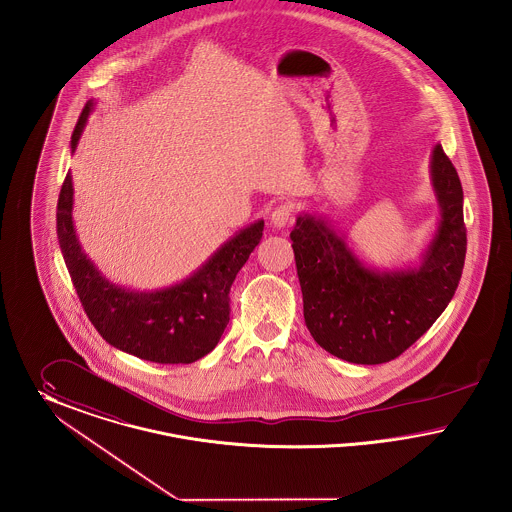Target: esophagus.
<instances>
[{"instance_id":"obj_1","label":"esophagus","mask_w":512,"mask_h":512,"mask_svg":"<svg viewBox=\"0 0 512 512\" xmlns=\"http://www.w3.org/2000/svg\"><path fill=\"white\" fill-rule=\"evenodd\" d=\"M291 219H293V206L291 204H279L273 212H271V217H269V221H271V225L275 227V229H283L285 225H289L291 223Z\"/></svg>"}]
</instances>
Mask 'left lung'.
Segmentation results:
<instances>
[{
	"label": "left lung",
	"instance_id": "1",
	"mask_svg": "<svg viewBox=\"0 0 512 512\" xmlns=\"http://www.w3.org/2000/svg\"><path fill=\"white\" fill-rule=\"evenodd\" d=\"M431 187L439 219L416 264L379 269L356 256L331 219L302 212L291 231L304 322L314 341L352 364H383L403 354L455 296L466 256L462 187L435 144Z\"/></svg>",
	"mask_w": 512,
	"mask_h": 512
}]
</instances>
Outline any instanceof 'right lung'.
<instances>
[{
    "label": "right lung",
    "instance_id": "right-lung-1",
    "mask_svg": "<svg viewBox=\"0 0 512 512\" xmlns=\"http://www.w3.org/2000/svg\"><path fill=\"white\" fill-rule=\"evenodd\" d=\"M96 102L88 100L71 136L75 154ZM73 177L67 173L57 200V239L88 320L111 347L158 364H190L216 349L229 323V291L262 239L264 219L250 223L187 279L156 291H136L109 281L82 250L73 221Z\"/></svg>",
    "mask_w": 512,
    "mask_h": 512
}]
</instances>
